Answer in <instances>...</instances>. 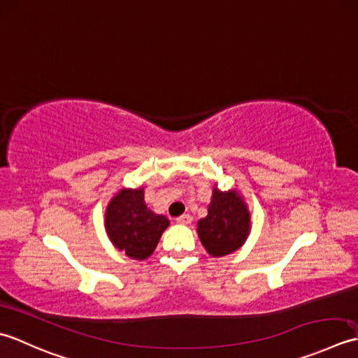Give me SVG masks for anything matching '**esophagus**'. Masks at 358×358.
<instances>
[{
    "label": "esophagus",
    "instance_id": "obj_1",
    "mask_svg": "<svg viewBox=\"0 0 358 358\" xmlns=\"http://www.w3.org/2000/svg\"><path fill=\"white\" fill-rule=\"evenodd\" d=\"M192 221H193V217L189 216V215H182V216L176 217V222L180 224V225H187V224H189Z\"/></svg>",
    "mask_w": 358,
    "mask_h": 358
}]
</instances>
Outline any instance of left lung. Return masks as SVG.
<instances>
[{
	"label": "left lung",
	"mask_w": 358,
	"mask_h": 358,
	"mask_svg": "<svg viewBox=\"0 0 358 358\" xmlns=\"http://www.w3.org/2000/svg\"><path fill=\"white\" fill-rule=\"evenodd\" d=\"M250 231V211L236 189L215 188L208 215L198 222V235L211 257H225L245 243Z\"/></svg>",
	"instance_id": "left-lung-1"
}]
</instances>
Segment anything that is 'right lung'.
Returning <instances> with one entry per match:
<instances>
[{"instance_id":"add662e5","label":"right lung","mask_w":358,"mask_h":358,"mask_svg":"<svg viewBox=\"0 0 358 358\" xmlns=\"http://www.w3.org/2000/svg\"><path fill=\"white\" fill-rule=\"evenodd\" d=\"M170 221L143 201V188H123L108 203L105 227L111 243L129 258L147 259Z\"/></svg>"}]
</instances>
